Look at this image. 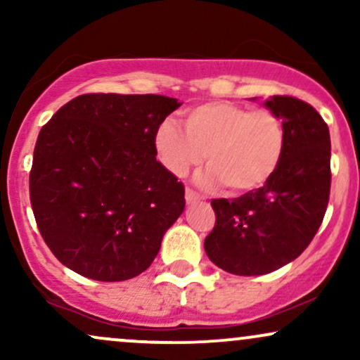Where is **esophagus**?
<instances>
[{"label":"esophagus","instance_id":"obj_1","mask_svg":"<svg viewBox=\"0 0 360 360\" xmlns=\"http://www.w3.org/2000/svg\"><path fill=\"white\" fill-rule=\"evenodd\" d=\"M186 203L188 205H193V203H198L200 201V196H198L196 193L193 191V189H186Z\"/></svg>","mask_w":360,"mask_h":360}]
</instances>
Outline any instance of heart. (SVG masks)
<instances>
[{
	"label": "heart",
	"instance_id": "obj_1",
	"mask_svg": "<svg viewBox=\"0 0 360 360\" xmlns=\"http://www.w3.org/2000/svg\"><path fill=\"white\" fill-rule=\"evenodd\" d=\"M184 127L162 120L155 128L154 148L176 177L188 176L206 154L210 167L198 176L201 188L223 183L233 194L255 191L278 171L286 147V128L274 111H250L230 101L193 106L186 111Z\"/></svg>",
	"mask_w": 360,
	"mask_h": 360
}]
</instances>
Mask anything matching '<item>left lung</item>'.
I'll use <instances>...</instances> for the list:
<instances>
[{
  "mask_svg": "<svg viewBox=\"0 0 360 360\" xmlns=\"http://www.w3.org/2000/svg\"><path fill=\"white\" fill-rule=\"evenodd\" d=\"M262 105L286 128L278 171L255 191L213 200L217 223L205 238L208 259L235 276L267 274L301 255L323 221L330 196V131L323 118L291 96H272Z\"/></svg>",
  "mask_w": 360,
  "mask_h": 360,
  "instance_id": "left-lung-1",
  "label": "left lung"
}]
</instances>
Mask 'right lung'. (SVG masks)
<instances>
[{"label": "right lung", "instance_id": "1", "mask_svg": "<svg viewBox=\"0 0 360 360\" xmlns=\"http://www.w3.org/2000/svg\"><path fill=\"white\" fill-rule=\"evenodd\" d=\"M179 106L159 94H82L40 130L32 208L65 267L115 283L154 262L186 205L183 183L154 148L157 125Z\"/></svg>", "mask_w": 360, "mask_h": 360}]
</instances>
